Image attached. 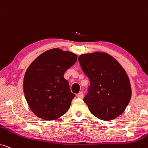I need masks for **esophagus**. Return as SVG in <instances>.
I'll return each instance as SVG.
<instances>
[{"mask_svg": "<svg viewBox=\"0 0 148 148\" xmlns=\"http://www.w3.org/2000/svg\"><path fill=\"white\" fill-rule=\"evenodd\" d=\"M84 93H83L82 92H80L77 94V97H78V98H84Z\"/></svg>", "mask_w": 148, "mask_h": 148, "instance_id": "obj_1", "label": "esophagus"}]
</instances>
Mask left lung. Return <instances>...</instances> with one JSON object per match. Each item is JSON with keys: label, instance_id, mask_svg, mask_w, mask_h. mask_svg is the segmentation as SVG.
Returning a JSON list of instances; mask_svg holds the SVG:
<instances>
[{"label": "left lung", "instance_id": "obj_1", "mask_svg": "<svg viewBox=\"0 0 148 148\" xmlns=\"http://www.w3.org/2000/svg\"><path fill=\"white\" fill-rule=\"evenodd\" d=\"M78 60L90 82L84 98L90 112L103 121L118 117L131 97L130 82L124 69L112 56L102 52L82 54Z\"/></svg>", "mask_w": 148, "mask_h": 148}]
</instances>
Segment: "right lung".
Returning <instances> with one entry per match:
<instances>
[{"mask_svg":"<svg viewBox=\"0 0 148 148\" xmlns=\"http://www.w3.org/2000/svg\"><path fill=\"white\" fill-rule=\"evenodd\" d=\"M76 54L54 48L34 60L26 71L23 90L29 108L36 116L52 121L65 114L75 95L64 78L77 61Z\"/></svg>","mask_w":148,"mask_h":148,"instance_id":"right-lung-1","label":"right lung"}]
</instances>
